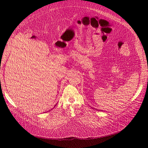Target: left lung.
Listing matches in <instances>:
<instances>
[{"mask_svg":"<svg viewBox=\"0 0 148 148\" xmlns=\"http://www.w3.org/2000/svg\"><path fill=\"white\" fill-rule=\"evenodd\" d=\"M102 111H103V110H102Z\"/></svg>","mask_w":148,"mask_h":148,"instance_id":"obj_1","label":"left lung"}]
</instances>
